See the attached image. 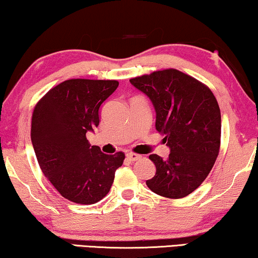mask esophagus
I'll list each match as a JSON object with an SVG mask.
<instances>
[{"label":"esophagus","instance_id":"esophagus-1","mask_svg":"<svg viewBox=\"0 0 258 258\" xmlns=\"http://www.w3.org/2000/svg\"><path fill=\"white\" fill-rule=\"evenodd\" d=\"M141 157H142V156H141V155L135 154V153H128V154H126V158H128V160H129L130 162L139 161Z\"/></svg>","mask_w":258,"mask_h":258}]
</instances>
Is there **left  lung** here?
I'll list each match as a JSON object with an SVG mask.
<instances>
[{"instance_id":"left-lung-1","label":"left lung","mask_w":258,"mask_h":258,"mask_svg":"<svg viewBox=\"0 0 258 258\" xmlns=\"http://www.w3.org/2000/svg\"><path fill=\"white\" fill-rule=\"evenodd\" d=\"M156 110V129L170 148L167 160L149 158L156 174L148 179L151 191L182 199L199 188L213 169L221 147V110L206 84L177 69H163L134 77Z\"/></svg>"}]
</instances>
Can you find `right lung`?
<instances>
[{"instance_id": "add662e5", "label": "right lung", "mask_w": 258, "mask_h": 258, "mask_svg": "<svg viewBox=\"0 0 258 258\" xmlns=\"http://www.w3.org/2000/svg\"><path fill=\"white\" fill-rule=\"evenodd\" d=\"M118 87L116 80L72 79L51 88L35 105L31 142L42 172L74 203L94 204L110 190L125 155L103 154L86 134L98 125V109Z\"/></svg>"}]
</instances>
